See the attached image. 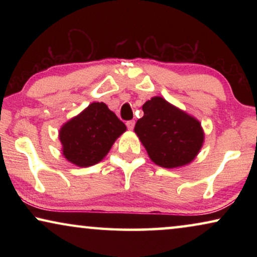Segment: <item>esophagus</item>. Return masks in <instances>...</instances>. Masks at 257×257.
I'll return each instance as SVG.
<instances>
[{
	"mask_svg": "<svg viewBox=\"0 0 257 257\" xmlns=\"http://www.w3.org/2000/svg\"><path fill=\"white\" fill-rule=\"evenodd\" d=\"M126 126H127L128 130H133L135 128V120H128L126 122Z\"/></svg>",
	"mask_w": 257,
	"mask_h": 257,
	"instance_id": "34e87169",
	"label": "esophagus"
}]
</instances>
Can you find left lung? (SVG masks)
<instances>
[{"mask_svg":"<svg viewBox=\"0 0 257 257\" xmlns=\"http://www.w3.org/2000/svg\"><path fill=\"white\" fill-rule=\"evenodd\" d=\"M144 115L135 132L150 159L165 168L185 166L201 150L205 133L198 119L161 97H153L143 105Z\"/></svg>","mask_w":257,"mask_h":257,"instance_id":"left-lung-1","label":"left lung"}]
</instances>
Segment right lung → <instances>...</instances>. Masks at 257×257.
<instances>
[{
    "label": "right lung",
    "mask_w": 257,
    "mask_h": 257,
    "mask_svg": "<svg viewBox=\"0 0 257 257\" xmlns=\"http://www.w3.org/2000/svg\"><path fill=\"white\" fill-rule=\"evenodd\" d=\"M126 126L104 103H92L59 130L65 159L89 167L104 159Z\"/></svg>",
    "instance_id": "obj_1"
}]
</instances>
